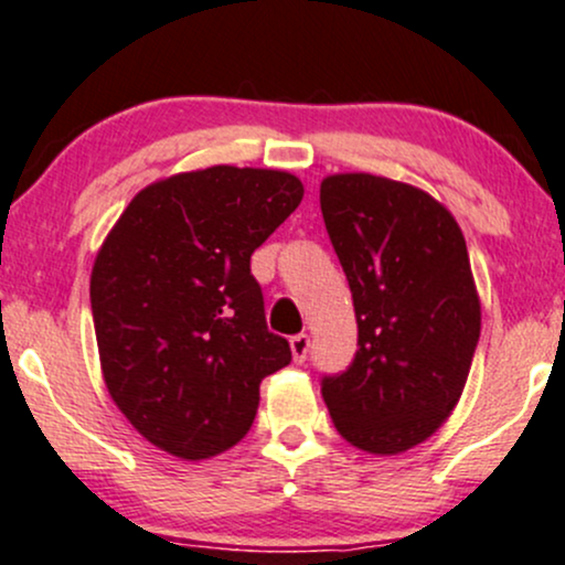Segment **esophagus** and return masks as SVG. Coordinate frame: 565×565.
Masks as SVG:
<instances>
[{
	"mask_svg": "<svg viewBox=\"0 0 565 565\" xmlns=\"http://www.w3.org/2000/svg\"><path fill=\"white\" fill-rule=\"evenodd\" d=\"M290 354H294V362H298V364L307 360V354H309V335L307 333H298L290 338Z\"/></svg>",
	"mask_w": 565,
	"mask_h": 565,
	"instance_id": "esophagus-1",
	"label": "esophagus"
}]
</instances>
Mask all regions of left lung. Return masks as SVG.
<instances>
[{"mask_svg":"<svg viewBox=\"0 0 565 565\" xmlns=\"http://www.w3.org/2000/svg\"><path fill=\"white\" fill-rule=\"evenodd\" d=\"M324 227L354 298L360 349L322 381L338 434L370 455H402L460 402L481 335V301L460 224L426 190L330 174Z\"/></svg>","mask_w":565,"mask_h":565,"instance_id":"left-lung-1","label":"left lung"}]
</instances>
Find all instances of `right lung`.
I'll return each mask as SVG.
<instances>
[{
  "label": "right lung",
  "instance_id": "1",
  "mask_svg": "<svg viewBox=\"0 0 565 565\" xmlns=\"http://www.w3.org/2000/svg\"><path fill=\"white\" fill-rule=\"evenodd\" d=\"M301 198L288 171H182L139 190L99 245L89 298L105 386L163 452H227L254 423L264 377L290 362L250 254Z\"/></svg>",
  "mask_w": 565,
  "mask_h": 565
}]
</instances>
